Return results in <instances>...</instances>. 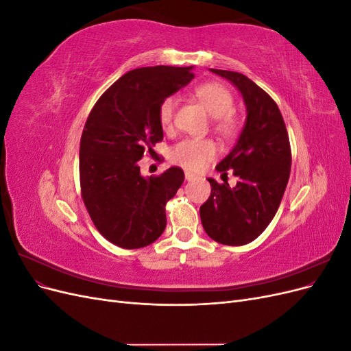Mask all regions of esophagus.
<instances>
[{"instance_id":"obj_1","label":"esophagus","mask_w":351,"mask_h":351,"mask_svg":"<svg viewBox=\"0 0 351 351\" xmlns=\"http://www.w3.org/2000/svg\"><path fill=\"white\" fill-rule=\"evenodd\" d=\"M184 177H186L187 182H192V180H196V178H197V176H195V174H192V173H186Z\"/></svg>"}]
</instances>
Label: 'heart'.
Segmentation results:
<instances>
[{"label": "heart", "mask_w": 351, "mask_h": 351, "mask_svg": "<svg viewBox=\"0 0 351 351\" xmlns=\"http://www.w3.org/2000/svg\"><path fill=\"white\" fill-rule=\"evenodd\" d=\"M195 95L212 119H215V130L221 136L230 137L236 132L237 121L231 112L232 107H234V98L226 86L215 82L204 83L196 88ZM177 104L178 98L176 95H171L159 105V123L165 130L173 125ZM217 146L212 141L186 139L173 147L169 152V158L174 164L182 165L190 171H199L217 156Z\"/></svg>", "instance_id": "obj_1"}]
</instances>
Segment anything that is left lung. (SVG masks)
<instances>
[{"mask_svg":"<svg viewBox=\"0 0 351 351\" xmlns=\"http://www.w3.org/2000/svg\"><path fill=\"white\" fill-rule=\"evenodd\" d=\"M231 82L246 105V121L236 145L215 167L239 177L234 187L210 183V196L200 206L206 234L227 246H243L259 237L281 204L290 177L291 151L278 105L241 73L210 69Z\"/></svg>","mask_w":351,"mask_h":351,"instance_id":"obj_1","label":"left lung"}]
</instances>
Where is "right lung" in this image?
I'll return each instance as SVG.
<instances>
[{"instance_id":"obj_1","label":"right lung","mask_w":351,"mask_h":351,"mask_svg":"<svg viewBox=\"0 0 351 351\" xmlns=\"http://www.w3.org/2000/svg\"><path fill=\"white\" fill-rule=\"evenodd\" d=\"M192 70L155 66L125 73L104 92L84 124L82 197L95 227L115 246L145 247L165 230V205L183 184V169L143 177L137 161L164 139L159 105L192 82Z\"/></svg>"}]
</instances>
